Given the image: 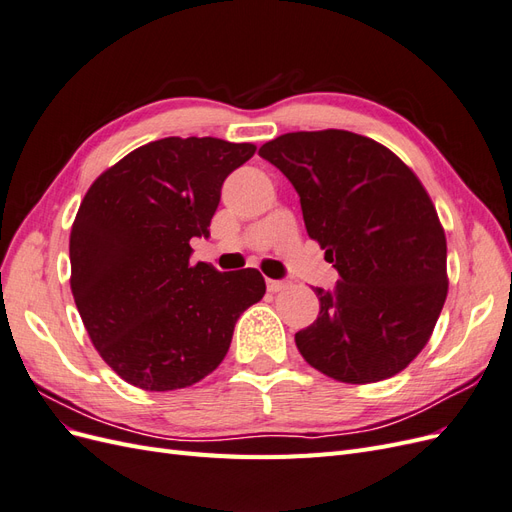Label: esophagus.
<instances>
[{
  "label": "esophagus",
  "mask_w": 512,
  "mask_h": 512,
  "mask_svg": "<svg viewBox=\"0 0 512 512\" xmlns=\"http://www.w3.org/2000/svg\"><path fill=\"white\" fill-rule=\"evenodd\" d=\"M288 284L286 282H282V280H267V288H269V292H280V290H284Z\"/></svg>",
  "instance_id": "esophagus-1"
}]
</instances>
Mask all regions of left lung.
Listing matches in <instances>:
<instances>
[{
  "label": "left lung",
  "mask_w": 512,
  "mask_h": 512,
  "mask_svg": "<svg viewBox=\"0 0 512 512\" xmlns=\"http://www.w3.org/2000/svg\"><path fill=\"white\" fill-rule=\"evenodd\" d=\"M301 198L307 235L339 273L316 288L320 314L294 335L303 359L339 382L406 369L446 301V237L429 194L393 151L346 130L290 132L258 151Z\"/></svg>",
  "instance_id": "1"
}]
</instances>
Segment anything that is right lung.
Listing matches in <instances>:
<instances>
[{"mask_svg":"<svg viewBox=\"0 0 512 512\" xmlns=\"http://www.w3.org/2000/svg\"><path fill=\"white\" fill-rule=\"evenodd\" d=\"M250 143L168 136L128 153L87 190L70 232V286L106 365L143 391L203 380L267 286L256 269L192 265L209 237L222 183L254 156Z\"/></svg>","mask_w":512,"mask_h":512,"instance_id":"1","label":"right lung"}]
</instances>
